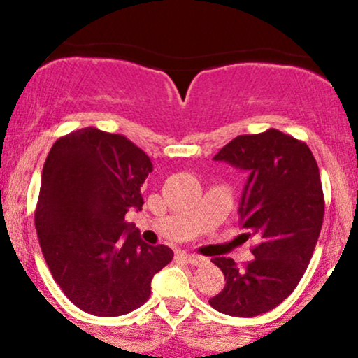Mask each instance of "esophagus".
Instances as JSON below:
<instances>
[{"label":"esophagus","instance_id":"obj_1","mask_svg":"<svg viewBox=\"0 0 358 358\" xmlns=\"http://www.w3.org/2000/svg\"><path fill=\"white\" fill-rule=\"evenodd\" d=\"M180 257L192 266H202L205 264V261H207V259L202 256H195V254H187V252H180Z\"/></svg>","mask_w":358,"mask_h":358}]
</instances>
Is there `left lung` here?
<instances>
[{
  "label": "left lung",
  "instance_id": "1",
  "mask_svg": "<svg viewBox=\"0 0 358 358\" xmlns=\"http://www.w3.org/2000/svg\"><path fill=\"white\" fill-rule=\"evenodd\" d=\"M213 159L249 173L239 224L257 244L245 266L213 257L225 286L208 303L239 318L268 313L293 293L313 256L324 213L318 165L306 143L278 129L237 136Z\"/></svg>",
  "mask_w": 358,
  "mask_h": 358
}]
</instances>
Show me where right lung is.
<instances>
[{
  "label": "right lung",
  "instance_id": "1",
  "mask_svg": "<svg viewBox=\"0 0 358 358\" xmlns=\"http://www.w3.org/2000/svg\"><path fill=\"white\" fill-rule=\"evenodd\" d=\"M151 171L145 151L97 127L57 139L45 159L35 210L40 248L57 285L85 313L136 310L173 259L170 248L143 242L124 220L129 208L141 210Z\"/></svg>",
  "mask_w": 358,
  "mask_h": 358
}]
</instances>
